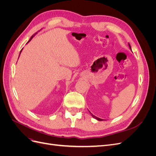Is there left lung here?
Returning <instances> with one entry per match:
<instances>
[{
	"label": "left lung",
	"instance_id": "1",
	"mask_svg": "<svg viewBox=\"0 0 156 156\" xmlns=\"http://www.w3.org/2000/svg\"><path fill=\"white\" fill-rule=\"evenodd\" d=\"M129 44V49L131 50V46H130V45H129V44ZM90 114H91V115H92V116L93 117V118H94V119H96L97 120H99V121H101L102 120V119H100V118H98V117H96V116H94V115H93L92 113L90 112Z\"/></svg>",
	"mask_w": 156,
	"mask_h": 156
}]
</instances>
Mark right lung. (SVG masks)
I'll list each match as a JSON object with an SVG mask.
<instances>
[{
  "mask_svg": "<svg viewBox=\"0 0 156 156\" xmlns=\"http://www.w3.org/2000/svg\"><path fill=\"white\" fill-rule=\"evenodd\" d=\"M34 37V36H32V37H30V40H29V41H28V43H29V41H30V40H31L32 39V37ZM21 51H22V50H21ZM21 52H20V54H21Z\"/></svg>",
  "mask_w": 156,
  "mask_h": 156,
  "instance_id": "obj_1",
  "label": "right lung"
}]
</instances>
